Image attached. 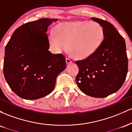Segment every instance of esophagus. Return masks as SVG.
I'll list each match as a JSON object with an SVG mask.
<instances>
[{
	"label": "esophagus",
	"mask_w": 132,
	"mask_h": 132,
	"mask_svg": "<svg viewBox=\"0 0 132 132\" xmlns=\"http://www.w3.org/2000/svg\"><path fill=\"white\" fill-rule=\"evenodd\" d=\"M72 63V60L71 59L69 58V57H66V63L68 64H71V63Z\"/></svg>",
	"instance_id": "1"
}]
</instances>
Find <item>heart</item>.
<instances>
[{
  "instance_id": "1",
  "label": "heart",
  "mask_w": 132,
  "mask_h": 132,
  "mask_svg": "<svg viewBox=\"0 0 132 132\" xmlns=\"http://www.w3.org/2000/svg\"><path fill=\"white\" fill-rule=\"evenodd\" d=\"M49 36V43L55 51L68 48L74 57L84 59L99 49L104 39V30L97 22L76 20L62 22Z\"/></svg>"
}]
</instances>
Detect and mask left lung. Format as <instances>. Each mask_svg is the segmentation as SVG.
<instances>
[{
    "mask_svg": "<svg viewBox=\"0 0 132 132\" xmlns=\"http://www.w3.org/2000/svg\"><path fill=\"white\" fill-rule=\"evenodd\" d=\"M91 19L102 25L104 39L94 54L76 61L79 68L76 81L80 90L86 95L103 98L117 91L126 79V45L112 24L97 18Z\"/></svg>",
    "mask_w": 132,
    "mask_h": 132,
    "instance_id": "obj_1",
    "label": "left lung"
}]
</instances>
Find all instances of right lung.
Here are the masks:
<instances>
[{
  "mask_svg": "<svg viewBox=\"0 0 132 132\" xmlns=\"http://www.w3.org/2000/svg\"><path fill=\"white\" fill-rule=\"evenodd\" d=\"M57 19H41L16 28L5 48L4 75L18 96L34 100L50 94L66 68L63 54L50 51L48 27Z\"/></svg>",
  "mask_w": 132,
  "mask_h": 132,
  "instance_id": "1",
  "label": "right lung"
}]
</instances>
